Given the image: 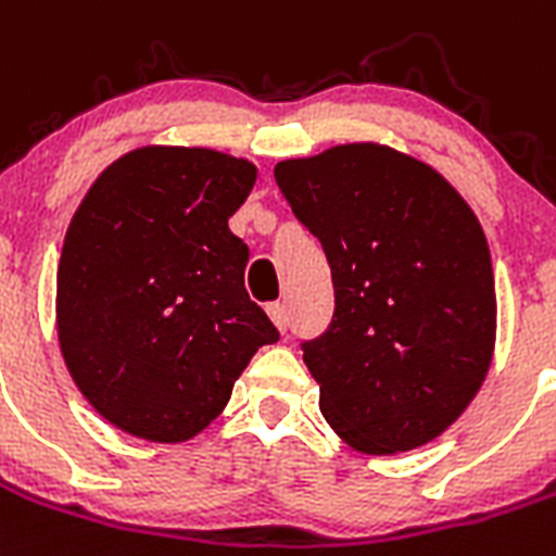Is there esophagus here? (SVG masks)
<instances>
[{
	"label": "esophagus",
	"mask_w": 556,
	"mask_h": 556,
	"mask_svg": "<svg viewBox=\"0 0 556 556\" xmlns=\"http://www.w3.org/2000/svg\"><path fill=\"white\" fill-rule=\"evenodd\" d=\"M268 316H271V321L277 325L279 332L288 330V307L279 305V302H274V305H268Z\"/></svg>",
	"instance_id": "obj_1"
}]
</instances>
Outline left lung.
Instances as JSON below:
<instances>
[{
    "instance_id": "left-lung-1",
    "label": "left lung",
    "mask_w": 556,
    "mask_h": 556,
    "mask_svg": "<svg viewBox=\"0 0 556 556\" xmlns=\"http://www.w3.org/2000/svg\"><path fill=\"white\" fill-rule=\"evenodd\" d=\"M274 178L332 271L330 327L302 341L325 419L375 456L437 439L476 397L495 346V279L472 210L386 144L288 159Z\"/></svg>"
}]
</instances>
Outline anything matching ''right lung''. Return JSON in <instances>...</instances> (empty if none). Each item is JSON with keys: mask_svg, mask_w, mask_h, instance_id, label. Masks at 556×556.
<instances>
[{"mask_svg": "<svg viewBox=\"0 0 556 556\" xmlns=\"http://www.w3.org/2000/svg\"><path fill=\"white\" fill-rule=\"evenodd\" d=\"M257 170L210 148L151 144L109 164L58 263V341L94 412L151 442H185L224 412L251 355L279 341L245 293L231 235Z\"/></svg>", "mask_w": 556, "mask_h": 556, "instance_id": "add662e5", "label": "right lung"}]
</instances>
